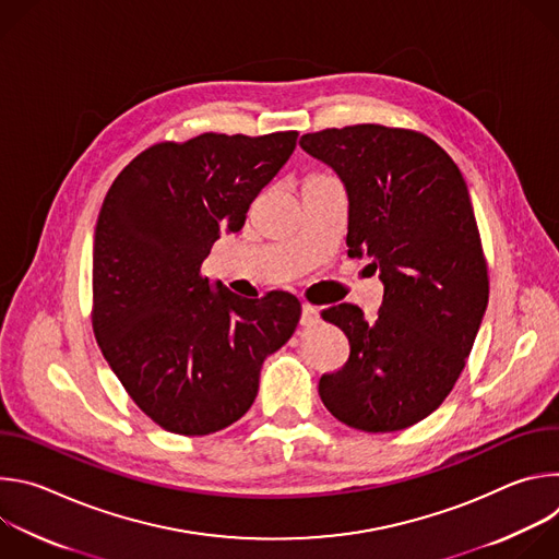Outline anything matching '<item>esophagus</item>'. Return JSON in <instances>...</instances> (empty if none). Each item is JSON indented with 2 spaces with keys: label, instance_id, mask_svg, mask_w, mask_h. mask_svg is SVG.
Listing matches in <instances>:
<instances>
[{
  "label": "esophagus",
  "instance_id": "1",
  "mask_svg": "<svg viewBox=\"0 0 559 559\" xmlns=\"http://www.w3.org/2000/svg\"><path fill=\"white\" fill-rule=\"evenodd\" d=\"M321 321V311H318L313 305H302V313H300V325L302 328H311Z\"/></svg>",
  "mask_w": 559,
  "mask_h": 559
}]
</instances>
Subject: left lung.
Here are the masks:
<instances>
[{"label": "left lung", "mask_w": 559, "mask_h": 559, "mask_svg": "<svg viewBox=\"0 0 559 559\" xmlns=\"http://www.w3.org/2000/svg\"><path fill=\"white\" fill-rule=\"evenodd\" d=\"M347 194V254L369 259L384 287L373 318L343 302L323 311L349 360L318 382L347 427L386 433L433 414L453 389L489 305L468 188L429 136L376 123L300 136Z\"/></svg>", "instance_id": "left-lung-1"}]
</instances>
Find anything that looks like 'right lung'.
<instances>
[{
    "mask_svg": "<svg viewBox=\"0 0 559 559\" xmlns=\"http://www.w3.org/2000/svg\"><path fill=\"white\" fill-rule=\"evenodd\" d=\"M298 132L201 134L158 143L108 190L93 246V328L139 409L166 431L207 436L243 418L263 362L296 332L287 292L243 298L201 276L238 231Z\"/></svg>",
    "mask_w": 559,
    "mask_h": 559,
    "instance_id": "right-lung-1",
    "label": "right lung"
}]
</instances>
